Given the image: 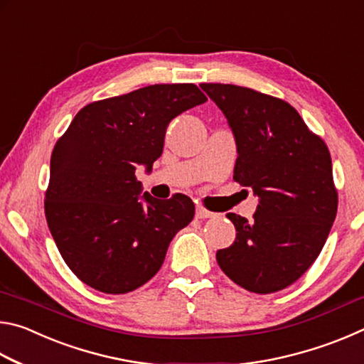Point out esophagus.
<instances>
[{"mask_svg":"<svg viewBox=\"0 0 364 364\" xmlns=\"http://www.w3.org/2000/svg\"><path fill=\"white\" fill-rule=\"evenodd\" d=\"M196 217L200 218V220L202 218H212V217H215V213L205 210L204 207H196Z\"/></svg>","mask_w":364,"mask_h":364,"instance_id":"34e87169","label":"esophagus"}]
</instances>
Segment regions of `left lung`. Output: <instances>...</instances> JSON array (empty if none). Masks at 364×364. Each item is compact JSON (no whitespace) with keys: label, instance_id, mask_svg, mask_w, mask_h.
<instances>
[{"label":"left lung","instance_id":"8db88e82","mask_svg":"<svg viewBox=\"0 0 364 364\" xmlns=\"http://www.w3.org/2000/svg\"><path fill=\"white\" fill-rule=\"evenodd\" d=\"M200 88L234 134L232 178L258 197L252 221L226 215L236 239L217 252V262L228 278L250 292L281 291L316 260L336 220L329 149L286 101L236 85L202 83Z\"/></svg>","mask_w":364,"mask_h":364}]
</instances>
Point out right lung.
Instances as JSON below:
<instances>
[{
  "label": "right lung",
  "mask_w": 364,
  "mask_h": 364,
  "mask_svg": "<svg viewBox=\"0 0 364 364\" xmlns=\"http://www.w3.org/2000/svg\"><path fill=\"white\" fill-rule=\"evenodd\" d=\"M207 97L193 83L151 85L85 106L51 156L45 213L73 274L106 294H127L162 267L194 204L143 193L134 171L162 156L168 123Z\"/></svg>",
  "instance_id": "1"
}]
</instances>
